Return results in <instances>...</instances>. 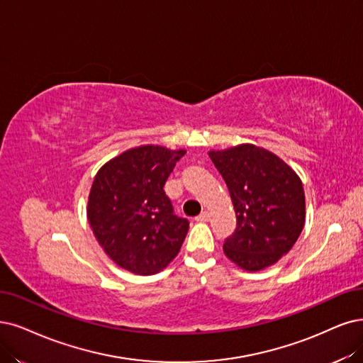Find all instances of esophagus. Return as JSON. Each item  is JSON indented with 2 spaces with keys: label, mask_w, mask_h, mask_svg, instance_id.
I'll return each instance as SVG.
<instances>
[{
  "label": "esophagus",
  "mask_w": 363,
  "mask_h": 363,
  "mask_svg": "<svg viewBox=\"0 0 363 363\" xmlns=\"http://www.w3.org/2000/svg\"><path fill=\"white\" fill-rule=\"evenodd\" d=\"M209 218H211L209 212H208V211H203L202 213H200V216L196 217V221H199V223H206V221H209Z\"/></svg>",
  "instance_id": "34e87169"
}]
</instances>
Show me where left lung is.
Listing matches in <instances>:
<instances>
[{
  "label": "left lung",
  "mask_w": 363,
  "mask_h": 363,
  "mask_svg": "<svg viewBox=\"0 0 363 363\" xmlns=\"http://www.w3.org/2000/svg\"><path fill=\"white\" fill-rule=\"evenodd\" d=\"M208 154L236 212V230L223 245L227 259L248 272L275 264L293 248L305 224L298 173L274 152L251 143Z\"/></svg>",
  "instance_id": "1"
}]
</instances>
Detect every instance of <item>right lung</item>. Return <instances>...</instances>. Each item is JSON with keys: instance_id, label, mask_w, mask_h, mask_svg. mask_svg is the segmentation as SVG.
<instances>
[{"instance_id": "1", "label": "right lung", "mask_w": 363, "mask_h": 363, "mask_svg": "<svg viewBox=\"0 0 363 363\" xmlns=\"http://www.w3.org/2000/svg\"><path fill=\"white\" fill-rule=\"evenodd\" d=\"M185 150L140 145L100 167L86 217L99 244L119 267L154 275L178 256L189 220L173 213L163 186Z\"/></svg>"}]
</instances>
